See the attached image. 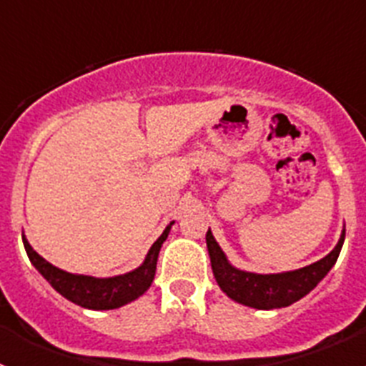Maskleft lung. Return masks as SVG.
<instances>
[{
    "label": "left lung",
    "instance_id": "1",
    "mask_svg": "<svg viewBox=\"0 0 366 366\" xmlns=\"http://www.w3.org/2000/svg\"><path fill=\"white\" fill-rule=\"evenodd\" d=\"M205 240L216 282L229 299L254 310H279L292 306L293 302L308 295L328 274L341 253L345 229L335 247L325 258L300 269L282 271V273H253V271L238 269L229 262L227 254L223 253L211 229L207 231Z\"/></svg>",
    "mask_w": 366,
    "mask_h": 366
}]
</instances>
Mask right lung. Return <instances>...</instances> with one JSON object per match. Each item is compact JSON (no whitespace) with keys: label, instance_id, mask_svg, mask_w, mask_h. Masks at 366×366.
<instances>
[{"label":"right lung","instance_id":"obj_1","mask_svg":"<svg viewBox=\"0 0 366 366\" xmlns=\"http://www.w3.org/2000/svg\"><path fill=\"white\" fill-rule=\"evenodd\" d=\"M172 225L174 222L168 223L159 238L152 244L141 266L128 271V273L115 274V277H92V274L64 271L53 266L44 257H40L29 244L27 236L24 232H21V240H24L25 251H27V257L32 266L36 267L38 273L60 295L87 310H115L139 299L148 292V287L154 282L161 245L168 238V232H170Z\"/></svg>","mask_w":366,"mask_h":366}]
</instances>
